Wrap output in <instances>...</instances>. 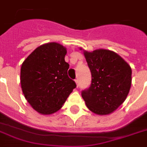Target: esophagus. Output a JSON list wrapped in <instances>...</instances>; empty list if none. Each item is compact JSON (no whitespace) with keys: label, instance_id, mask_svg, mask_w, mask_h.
<instances>
[{"label":"esophagus","instance_id":"1","mask_svg":"<svg viewBox=\"0 0 147 147\" xmlns=\"http://www.w3.org/2000/svg\"><path fill=\"white\" fill-rule=\"evenodd\" d=\"M75 82H76V84H77V87H78V85H79V82H78V79H76V80H75Z\"/></svg>","mask_w":147,"mask_h":147}]
</instances>
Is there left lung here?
Returning <instances> with one entry per match:
<instances>
[{
	"label": "left lung",
	"instance_id": "left-lung-1",
	"mask_svg": "<svg viewBox=\"0 0 147 147\" xmlns=\"http://www.w3.org/2000/svg\"><path fill=\"white\" fill-rule=\"evenodd\" d=\"M91 73L89 88L81 95L89 110L97 115H109L126 98L132 82L131 67L119 55L111 50L84 51Z\"/></svg>",
	"mask_w": 147,
	"mask_h": 147
}]
</instances>
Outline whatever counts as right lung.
Masks as SVG:
<instances>
[{
	"label": "right lung",
	"instance_id": "obj_1",
	"mask_svg": "<svg viewBox=\"0 0 147 147\" xmlns=\"http://www.w3.org/2000/svg\"><path fill=\"white\" fill-rule=\"evenodd\" d=\"M67 49L57 42L36 48L21 67V85L25 98L38 113L50 115L62 108L76 84L68 77Z\"/></svg>",
	"mask_w": 147,
	"mask_h": 147
}]
</instances>
